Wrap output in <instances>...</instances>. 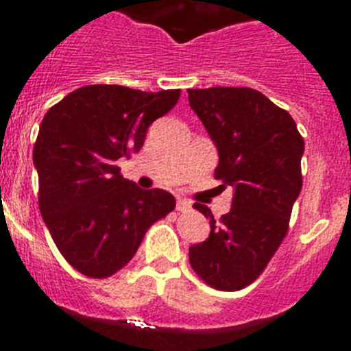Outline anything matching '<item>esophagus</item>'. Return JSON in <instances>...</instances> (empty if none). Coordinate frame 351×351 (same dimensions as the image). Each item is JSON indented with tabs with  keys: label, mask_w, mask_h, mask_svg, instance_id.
Instances as JSON below:
<instances>
[{
	"label": "esophagus",
	"mask_w": 351,
	"mask_h": 351,
	"mask_svg": "<svg viewBox=\"0 0 351 351\" xmlns=\"http://www.w3.org/2000/svg\"><path fill=\"white\" fill-rule=\"evenodd\" d=\"M191 207L190 200H186V198H178V202H176V209L178 210H188Z\"/></svg>",
	"instance_id": "1"
}]
</instances>
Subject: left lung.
Masks as SVG:
<instances>
[{
	"label": "left lung",
	"instance_id": "8db88e82",
	"mask_svg": "<svg viewBox=\"0 0 351 351\" xmlns=\"http://www.w3.org/2000/svg\"><path fill=\"white\" fill-rule=\"evenodd\" d=\"M188 100L218 149L214 178L234 188L232 209L190 246V263L209 287L235 291L262 274L280 247L302 188L304 141L290 114L250 88L188 89Z\"/></svg>",
	"mask_w": 351,
	"mask_h": 351
}]
</instances>
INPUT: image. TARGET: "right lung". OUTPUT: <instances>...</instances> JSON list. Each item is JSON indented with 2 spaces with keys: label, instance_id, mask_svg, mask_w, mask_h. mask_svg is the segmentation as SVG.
Returning <instances> with one entry per match:
<instances>
[{
  "label": "right lung",
  "instance_id": "right-lung-1",
  "mask_svg": "<svg viewBox=\"0 0 351 351\" xmlns=\"http://www.w3.org/2000/svg\"><path fill=\"white\" fill-rule=\"evenodd\" d=\"M179 93L96 84L71 91L43 117L33 149L40 213L80 274L108 278L125 267L149 226L176 207L169 191L123 178L117 160L141 151L151 123Z\"/></svg>",
  "mask_w": 351,
  "mask_h": 351
}]
</instances>
